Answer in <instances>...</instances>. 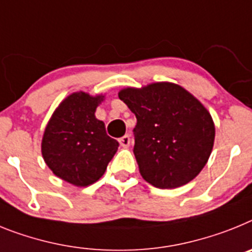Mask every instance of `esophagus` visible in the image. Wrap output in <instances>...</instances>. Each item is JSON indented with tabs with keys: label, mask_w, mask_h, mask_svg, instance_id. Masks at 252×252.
I'll return each instance as SVG.
<instances>
[{
	"label": "esophagus",
	"mask_w": 252,
	"mask_h": 252,
	"mask_svg": "<svg viewBox=\"0 0 252 252\" xmlns=\"http://www.w3.org/2000/svg\"><path fill=\"white\" fill-rule=\"evenodd\" d=\"M119 143L123 148H128L129 146H130V137H129L128 134L123 135L122 138H119Z\"/></svg>",
	"instance_id": "esophagus-1"
}]
</instances>
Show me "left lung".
Instances as JSON below:
<instances>
[{
    "instance_id": "left-lung-1",
    "label": "left lung",
    "mask_w": 252,
    "mask_h": 252,
    "mask_svg": "<svg viewBox=\"0 0 252 252\" xmlns=\"http://www.w3.org/2000/svg\"><path fill=\"white\" fill-rule=\"evenodd\" d=\"M118 95L137 118L133 153L142 178L159 189H175L198 176L216 135L204 105L172 82L126 87Z\"/></svg>"
}]
</instances>
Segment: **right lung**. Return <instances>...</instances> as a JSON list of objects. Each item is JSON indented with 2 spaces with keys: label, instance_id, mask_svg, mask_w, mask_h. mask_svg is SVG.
Here are the masks:
<instances>
[{
  "label": "right lung",
  "instance_id": "obj_1",
  "mask_svg": "<svg viewBox=\"0 0 252 252\" xmlns=\"http://www.w3.org/2000/svg\"><path fill=\"white\" fill-rule=\"evenodd\" d=\"M105 95L78 91L52 114L41 139V155L56 176L74 187H89L104 175L119 143L95 117Z\"/></svg>",
  "mask_w": 252,
  "mask_h": 252
}]
</instances>
